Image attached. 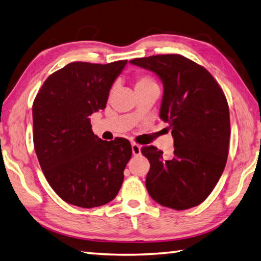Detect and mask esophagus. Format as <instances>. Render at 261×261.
<instances>
[{"mask_svg":"<svg viewBox=\"0 0 261 261\" xmlns=\"http://www.w3.org/2000/svg\"><path fill=\"white\" fill-rule=\"evenodd\" d=\"M132 151L134 155H140L141 154V145L135 143V142H132Z\"/></svg>","mask_w":261,"mask_h":261,"instance_id":"obj_1","label":"esophagus"}]
</instances>
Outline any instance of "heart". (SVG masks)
<instances>
[{"label":"heart","mask_w":261,"mask_h":261,"mask_svg":"<svg viewBox=\"0 0 261 261\" xmlns=\"http://www.w3.org/2000/svg\"><path fill=\"white\" fill-rule=\"evenodd\" d=\"M156 85L155 81L149 75H145V73H139L135 77V90L139 91L142 88H146L149 86Z\"/></svg>","instance_id":"obj_1"}]
</instances>
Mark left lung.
<instances>
[{
  "mask_svg": "<svg viewBox=\"0 0 261 261\" xmlns=\"http://www.w3.org/2000/svg\"><path fill=\"white\" fill-rule=\"evenodd\" d=\"M129 62L155 72L164 83L160 118L168 122L174 137L169 160L153 145L141 149L150 162L146 190L164 207H196L213 192L227 161L230 121L222 87L204 67L180 54Z\"/></svg>",
  "mask_w": 261,
  "mask_h": 261,
  "instance_id": "1",
  "label": "left lung"
}]
</instances>
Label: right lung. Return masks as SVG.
Listing matches in <instances>:
<instances>
[{
    "label": "right lung",
    "instance_id": "1",
    "mask_svg": "<svg viewBox=\"0 0 261 261\" xmlns=\"http://www.w3.org/2000/svg\"><path fill=\"white\" fill-rule=\"evenodd\" d=\"M126 63H68L46 78L34 100V147L43 174L63 201L77 207L110 202L124 180L129 141L99 139L88 117L105 109Z\"/></svg>",
    "mask_w": 261,
    "mask_h": 261
}]
</instances>
